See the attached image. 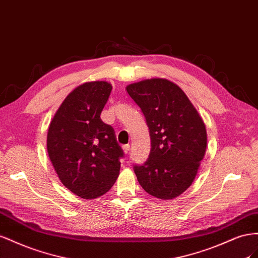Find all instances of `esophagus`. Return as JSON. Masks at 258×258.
<instances>
[{
  "mask_svg": "<svg viewBox=\"0 0 258 258\" xmlns=\"http://www.w3.org/2000/svg\"><path fill=\"white\" fill-rule=\"evenodd\" d=\"M123 151L125 154H127L130 151V145H124L123 146Z\"/></svg>",
  "mask_w": 258,
  "mask_h": 258,
  "instance_id": "esophagus-1",
  "label": "esophagus"
}]
</instances>
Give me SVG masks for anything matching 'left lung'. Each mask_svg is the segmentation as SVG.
<instances>
[{"label":"left lung","mask_w":258,"mask_h":258,"mask_svg":"<svg viewBox=\"0 0 258 258\" xmlns=\"http://www.w3.org/2000/svg\"><path fill=\"white\" fill-rule=\"evenodd\" d=\"M126 91L142 109L151 150L143 165H134L146 192L170 200L192 183L207 149V130L181 88L166 79L130 84Z\"/></svg>","instance_id":"8db88e82"}]
</instances>
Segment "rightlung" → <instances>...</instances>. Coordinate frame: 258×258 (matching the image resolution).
Instances as JSON below:
<instances>
[{"instance_id": "right-lung-1", "label": "right lung", "mask_w": 258, "mask_h": 258, "mask_svg": "<svg viewBox=\"0 0 258 258\" xmlns=\"http://www.w3.org/2000/svg\"><path fill=\"white\" fill-rule=\"evenodd\" d=\"M106 81L75 88L58 108L47 132V152L58 177L83 199L98 198L111 189L124 152L114 130L100 113L111 93Z\"/></svg>"}]
</instances>
